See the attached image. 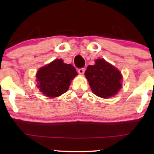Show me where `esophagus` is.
<instances>
[{"label": "esophagus", "instance_id": "esophagus-1", "mask_svg": "<svg viewBox=\"0 0 154 154\" xmlns=\"http://www.w3.org/2000/svg\"><path fill=\"white\" fill-rule=\"evenodd\" d=\"M85 71V68H80V69H78L79 74H80V75H83Z\"/></svg>", "mask_w": 154, "mask_h": 154}]
</instances>
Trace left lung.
<instances>
[{"mask_svg": "<svg viewBox=\"0 0 154 154\" xmlns=\"http://www.w3.org/2000/svg\"><path fill=\"white\" fill-rule=\"evenodd\" d=\"M92 91L98 96L107 98L117 93L122 87L120 72L103 59H96L85 72Z\"/></svg>", "mask_w": 154, "mask_h": 154, "instance_id": "8db88e82", "label": "left lung"}]
</instances>
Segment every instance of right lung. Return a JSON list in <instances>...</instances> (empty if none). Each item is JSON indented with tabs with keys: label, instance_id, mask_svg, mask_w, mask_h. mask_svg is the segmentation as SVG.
I'll list each match as a JSON object with an SVG mask.
<instances>
[{
	"label": "right lung",
	"instance_id": "obj_1",
	"mask_svg": "<svg viewBox=\"0 0 154 154\" xmlns=\"http://www.w3.org/2000/svg\"><path fill=\"white\" fill-rule=\"evenodd\" d=\"M76 75L77 72L72 64L56 59L39 69L36 75L37 85L43 94L55 98L68 91L71 80Z\"/></svg>",
	"mask_w": 154,
	"mask_h": 154
}]
</instances>
